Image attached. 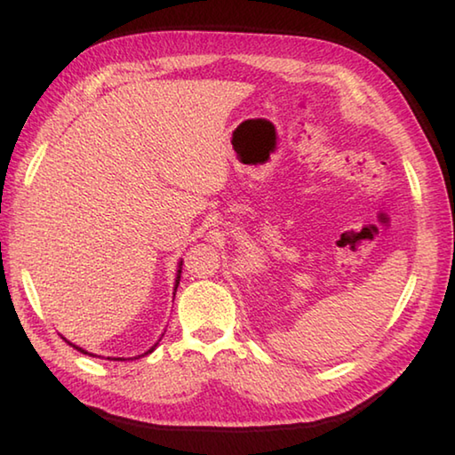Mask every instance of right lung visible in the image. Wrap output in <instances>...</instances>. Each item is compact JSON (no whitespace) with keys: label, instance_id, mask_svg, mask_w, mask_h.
Instances as JSON below:
<instances>
[{"label":"right lung","instance_id":"right-lung-1","mask_svg":"<svg viewBox=\"0 0 455 455\" xmlns=\"http://www.w3.org/2000/svg\"><path fill=\"white\" fill-rule=\"evenodd\" d=\"M180 273H182V260H180V263H179V268H176V279H174V292H176V289H179V283H180ZM68 343H70V341H68ZM72 345V343H70ZM74 347H76V345H74ZM158 347V343H154L152 345V347L148 349V351H146V353H142V355H138V357H144V355H148V353H152L154 349H156ZM76 349H78V351H82V353H88L86 349H82V347H76ZM114 361H116V359H114ZM118 361H124V359H120L118 357Z\"/></svg>","mask_w":455,"mask_h":455}]
</instances>
